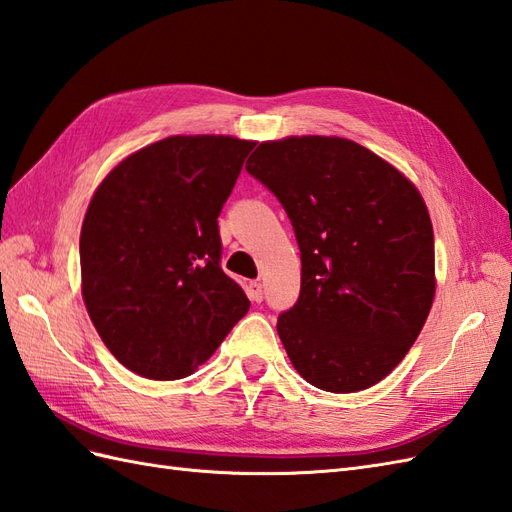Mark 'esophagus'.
I'll list each match as a JSON object with an SVG mask.
<instances>
[{
    "label": "esophagus",
    "mask_w": 512,
    "mask_h": 512,
    "mask_svg": "<svg viewBox=\"0 0 512 512\" xmlns=\"http://www.w3.org/2000/svg\"><path fill=\"white\" fill-rule=\"evenodd\" d=\"M248 298L253 300V303H261V300H264V287H261V283L259 281H251L248 283Z\"/></svg>",
    "instance_id": "1"
}]
</instances>
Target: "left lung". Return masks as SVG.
<instances>
[{"label":"left lung","mask_w":512,"mask_h":512,"mask_svg":"<svg viewBox=\"0 0 512 512\" xmlns=\"http://www.w3.org/2000/svg\"><path fill=\"white\" fill-rule=\"evenodd\" d=\"M246 164L283 205L300 248V296L277 322L292 365L333 393L383 381L413 346L435 296L424 199L346 138L261 142Z\"/></svg>","instance_id":"8db88e82"}]
</instances>
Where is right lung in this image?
Instances as JSON below:
<instances>
[{"label":"right lung","instance_id":"add662e5","mask_svg":"<svg viewBox=\"0 0 512 512\" xmlns=\"http://www.w3.org/2000/svg\"><path fill=\"white\" fill-rule=\"evenodd\" d=\"M255 142L173 136L101 181L80 235L82 296L103 344L153 381L190 376L246 316L220 268V209Z\"/></svg>","mask_w":512,"mask_h":512}]
</instances>
